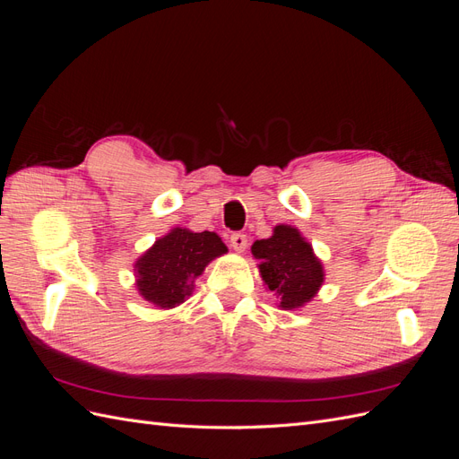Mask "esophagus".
<instances>
[{"mask_svg": "<svg viewBox=\"0 0 459 459\" xmlns=\"http://www.w3.org/2000/svg\"><path fill=\"white\" fill-rule=\"evenodd\" d=\"M230 243H231L235 253H243L247 245H248V239H247V235H243V233H233L230 238Z\"/></svg>", "mask_w": 459, "mask_h": 459, "instance_id": "obj_1", "label": "esophagus"}]
</instances>
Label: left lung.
Listing matches in <instances>:
<instances>
[{
    "label": "left lung",
    "mask_w": 459,
    "mask_h": 459,
    "mask_svg": "<svg viewBox=\"0 0 459 459\" xmlns=\"http://www.w3.org/2000/svg\"><path fill=\"white\" fill-rule=\"evenodd\" d=\"M251 253L258 260L264 285L277 297L281 310L307 307L325 281L322 260L295 226H275L268 239L253 243Z\"/></svg>",
    "instance_id": "8db88e82"
}]
</instances>
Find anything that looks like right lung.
Segmentation results:
<instances>
[{"instance_id": "add662e5", "label": "right lung", "mask_w": 459, "mask_h": 459, "mask_svg": "<svg viewBox=\"0 0 459 459\" xmlns=\"http://www.w3.org/2000/svg\"><path fill=\"white\" fill-rule=\"evenodd\" d=\"M228 247L214 231L195 233L172 228L134 262L137 293L159 310H170L186 302L195 280Z\"/></svg>"}]
</instances>
